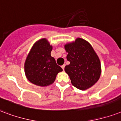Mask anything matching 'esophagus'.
<instances>
[{"label": "esophagus", "instance_id": "1", "mask_svg": "<svg viewBox=\"0 0 121 121\" xmlns=\"http://www.w3.org/2000/svg\"><path fill=\"white\" fill-rule=\"evenodd\" d=\"M65 64H63V65H62V66H61V67H62V69H63V70H64V67H65Z\"/></svg>", "mask_w": 121, "mask_h": 121}]
</instances>
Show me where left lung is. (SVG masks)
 I'll return each instance as SVG.
<instances>
[{"mask_svg": "<svg viewBox=\"0 0 121 121\" xmlns=\"http://www.w3.org/2000/svg\"><path fill=\"white\" fill-rule=\"evenodd\" d=\"M64 48L70 62L64 70L71 83L81 90L91 88L98 81L102 72L100 60L92 46L86 40L78 38L67 43Z\"/></svg>", "mask_w": 121, "mask_h": 121, "instance_id": "1", "label": "left lung"}]
</instances>
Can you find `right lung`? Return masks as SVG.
Segmentation results:
<instances>
[{
    "instance_id": "1",
    "label": "right lung",
    "mask_w": 121,
    "mask_h": 121,
    "mask_svg": "<svg viewBox=\"0 0 121 121\" xmlns=\"http://www.w3.org/2000/svg\"><path fill=\"white\" fill-rule=\"evenodd\" d=\"M52 46L46 38L36 41L31 48L25 62V73L31 83L39 86L52 85L62 69L51 56Z\"/></svg>"
}]
</instances>
